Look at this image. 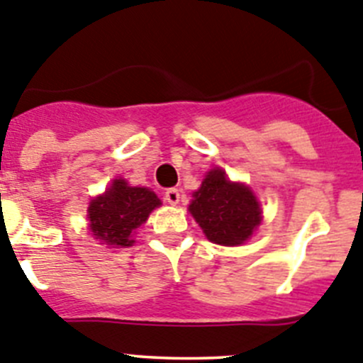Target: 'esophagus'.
Returning a JSON list of instances; mask_svg holds the SVG:
<instances>
[{"label": "esophagus", "instance_id": "obj_1", "mask_svg": "<svg viewBox=\"0 0 363 363\" xmlns=\"http://www.w3.org/2000/svg\"><path fill=\"white\" fill-rule=\"evenodd\" d=\"M164 199L169 205H178L179 203V191L178 189H167L164 194Z\"/></svg>", "mask_w": 363, "mask_h": 363}]
</instances>
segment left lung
<instances>
[{
    "instance_id": "1",
    "label": "left lung",
    "mask_w": 363,
    "mask_h": 363,
    "mask_svg": "<svg viewBox=\"0 0 363 363\" xmlns=\"http://www.w3.org/2000/svg\"><path fill=\"white\" fill-rule=\"evenodd\" d=\"M189 210L208 240L220 246L246 242L262 220L253 192L240 184H231L223 169H212L206 174Z\"/></svg>"
}]
</instances>
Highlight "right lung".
<instances>
[{"mask_svg": "<svg viewBox=\"0 0 363 363\" xmlns=\"http://www.w3.org/2000/svg\"><path fill=\"white\" fill-rule=\"evenodd\" d=\"M157 206L160 199L150 189L130 187L124 179H113L112 187L89 205V228L106 246L128 247L135 242L137 228L146 223Z\"/></svg>", "mask_w": 363, "mask_h": 363, "instance_id": "right-lung-1", "label": "right lung"}]
</instances>
